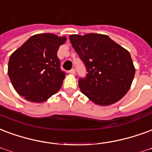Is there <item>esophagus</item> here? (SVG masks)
Masks as SVG:
<instances>
[{"label": "esophagus", "mask_w": 152, "mask_h": 152, "mask_svg": "<svg viewBox=\"0 0 152 152\" xmlns=\"http://www.w3.org/2000/svg\"><path fill=\"white\" fill-rule=\"evenodd\" d=\"M69 72H70L71 74H75V73H76V70H75V68H72V69H71V70L69 71Z\"/></svg>", "instance_id": "obj_1"}]
</instances>
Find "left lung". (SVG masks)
Masks as SVG:
<instances>
[{
    "label": "left lung",
    "instance_id": "8db88e82",
    "mask_svg": "<svg viewBox=\"0 0 152 152\" xmlns=\"http://www.w3.org/2000/svg\"><path fill=\"white\" fill-rule=\"evenodd\" d=\"M69 39L87 72L78 81L82 93L100 105L122 98L135 73L129 51L104 34H72Z\"/></svg>",
    "mask_w": 152,
    "mask_h": 152
}]
</instances>
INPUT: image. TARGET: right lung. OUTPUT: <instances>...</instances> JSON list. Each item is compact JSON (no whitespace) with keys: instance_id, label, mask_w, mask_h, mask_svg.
<instances>
[{"instance_id":"right-lung-1","label":"right lung","mask_w":152,"mask_h":152,"mask_svg":"<svg viewBox=\"0 0 152 152\" xmlns=\"http://www.w3.org/2000/svg\"><path fill=\"white\" fill-rule=\"evenodd\" d=\"M66 37L39 34L30 37L9 60L8 74L14 89L32 102H42L61 88L66 73L57 56Z\"/></svg>"}]
</instances>
